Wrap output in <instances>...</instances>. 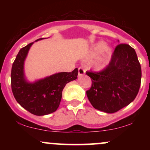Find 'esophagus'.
I'll return each instance as SVG.
<instances>
[{
	"mask_svg": "<svg viewBox=\"0 0 150 150\" xmlns=\"http://www.w3.org/2000/svg\"><path fill=\"white\" fill-rule=\"evenodd\" d=\"M85 70L83 68H78V75H85Z\"/></svg>",
	"mask_w": 150,
	"mask_h": 150,
	"instance_id": "34e87169",
	"label": "esophagus"
}]
</instances>
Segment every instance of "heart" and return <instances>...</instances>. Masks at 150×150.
<instances>
[{
    "label": "heart",
    "mask_w": 150,
    "mask_h": 150,
    "mask_svg": "<svg viewBox=\"0 0 150 150\" xmlns=\"http://www.w3.org/2000/svg\"><path fill=\"white\" fill-rule=\"evenodd\" d=\"M105 47H106V44L104 42H100L97 43L91 49L88 55H87V57L89 58H92L95 57L101 52V50L103 51L99 57H97L95 59V61L93 62V65L97 69H101L104 66L105 63H106V60L108 58L110 53H111V49L108 47L105 48Z\"/></svg>",
    "instance_id": "obj_1"
}]
</instances>
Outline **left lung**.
I'll return each instance as SVG.
<instances>
[{
    "label": "left lung",
    "mask_w": 150,
    "mask_h": 150,
    "mask_svg": "<svg viewBox=\"0 0 150 150\" xmlns=\"http://www.w3.org/2000/svg\"><path fill=\"white\" fill-rule=\"evenodd\" d=\"M92 78L87 96L93 107L113 113L130 104L140 87L142 71L135 49L128 44H118L111 61L99 73L86 72Z\"/></svg>",
    "instance_id": "obj_1"
}]
</instances>
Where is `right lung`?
<instances>
[{
    "mask_svg": "<svg viewBox=\"0 0 150 150\" xmlns=\"http://www.w3.org/2000/svg\"><path fill=\"white\" fill-rule=\"evenodd\" d=\"M39 39L36 40H42ZM34 42L22 48L17 55L11 70V87L18 104L36 116H44L57 110L65 85L77 78L78 70L70 73H55L34 82L26 79L25 61Z\"/></svg>",
    "mask_w": 150,
    "mask_h": 150,
    "instance_id": "obj_1",
    "label": "right lung"
}]
</instances>
